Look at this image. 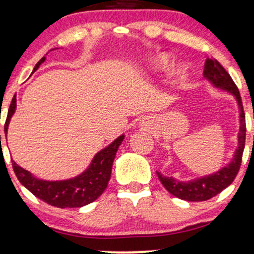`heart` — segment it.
<instances>
[{
    "label": "heart",
    "mask_w": 254,
    "mask_h": 254,
    "mask_svg": "<svg viewBox=\"0 0 254 254\" xmlns=\"http://www.w3.org/2000/svg\"><path fill=\"white\" fill-rule=\"evenodd\" d=\"M156 62H158L160 65H165L168 62V58L167 56H161V58H159V60ZM181 71H184V68H181Z\"/></svg>",
    "instance_id": "heart-1"
}]
</instances>
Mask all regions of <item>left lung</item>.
Returning <instances> with one entry per match:
<instances>
[{
  "label": "left lung",
  "instance_id": "left-lung-1",
  "mask_svg": "<svg viewBox=\"0 0 254 254\" xmlns=\"http://www.w3.org/2000/svg\"><path fill=\"white\" fill-rule=\"evenodd\" d=\"M203 77L208 80L215 88H219L225 92L231 93L236 98L238 108H239L240 127L238 133V147L234 152V155L230 164L224 166L223 168L215 172V173L203 175L190 181H180L172 177H165L160 172H156L159 180L164 185V187L171 194L177 198L186 200V201H205L213 198L226 189L236 179L240 165H242L243 152L245 148V137H246V124H245V113H244L242 98H240L239 89L233 82L232 77L225 70L215 59H207L203 68Z\"/></svg>",
  "mask_w": 254,
  "mask_h": 254
}]
</instances>
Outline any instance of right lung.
Returning a JSON list of instances; mask_svg holds the SVG:
<instances>
[{
    "instance_id": "1",
    "label": "right lung",
    "mask_w": 254,
    "mask_h": 254,
    "mask_svg": "<svg viewBox=\"0 0 254 254\" xmlns=\"http://www.w3.org/2000/svg\"><path fill=\"white\" fill-rule=\"evenodd\" d=\"M46 58L43 56L34 67L33 73L39 69L41 64H43ZM15 111H16V96L12 98L9 107L4 125L5 134L8 132L9 122ZM124 139L125 135L122 134L107 147L96 153L88 168L71 179L56 181L39 179L30 172L20 167L14 160L11 161L12 168L20 183L36 198L55 207H82L98 199L103 190L107 189L108 181L111 179L113 161Z\"/></svg>"
}]
</instances>
